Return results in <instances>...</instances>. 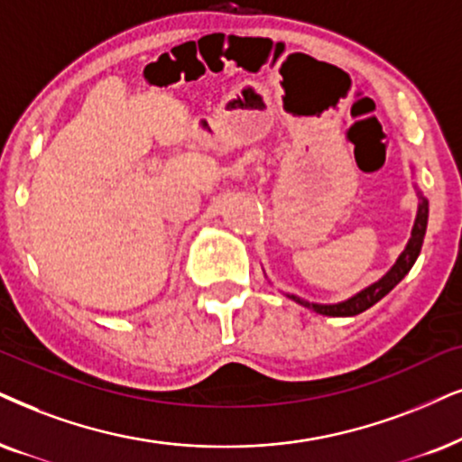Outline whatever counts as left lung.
Here are the masks:
<instances>
[{
	"label": "left lung",
	"mask_w": 462,
	"mask_h": 462,
	"mask_svg": "<svg viewBox=\"0 0 462 462\" xmlns=\"http://www.w3.org/2000/svg\"><path fill=\"white\" fill-rule=\"evenodd\" d=\"M426 221H429V202H426L424 198L420 196L416 226H413L411 238H410V243H407L405 251L401 254V258L396 260V264L390 268V271L383 274V277L379 279L377 283L369 285V288L362 290L360 294L352 296L349 300L338 302V305H313V302H305V300L296 299V296H290V299L300 302V305L313 309V311H318L322 315H332V318H349V315H358L362 311H366V309H371L373 305H375V302L382 300L383 296H386L388 291L393 290L394 285L399 283L401 279L411 271V266L416 264L420 249H422L424 235H426Z\"/></svg>",
	"instance_id": "left-lung-1"
}]
</instances>
